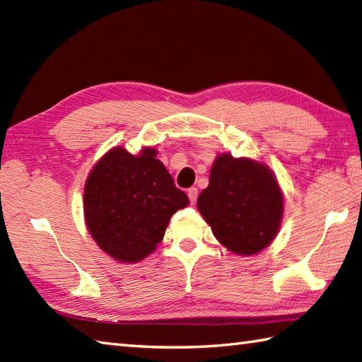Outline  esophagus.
Here are the masks:
<instances>
[{"label":"esophagus","instance_id":"34e87169","mask_svg":"<svg viewBox=\"0 0 362 362\" xmlns=\"http://www.w3.org/2000/svg\"><path fill=\"white\" fill-rule=\"evenodd\" d=\"M188 197H189V202H191V204H196V201H197V188L191 187V188L188 189Z\"/></svg>","mask_w":362,"mask_h":362}]
</instances>
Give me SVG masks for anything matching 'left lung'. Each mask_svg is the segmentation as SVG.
<instances>
[{"mask_svg":"<svg viewBox=\"0 0 362 362\" xmlns=\"http://www.w3.org/2000/svg\"><path fill=\"white\" fill-rule=\"evenodd\" d=\"M197 209L221 244L253 255L279 232L283 196L269 168L222 153L211 168L209 187L199 194Z\"/></svg>","mask_w":362,"mask_h":362,"instance_id":"8db88e82","label":"left lung"}]
</instances>
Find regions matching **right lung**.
<instances>
[{
    "label": "right lung",
    "mask_w": 362,
    "mask_h": 362,
    "mask_svg": "<svg viewBox=\"0 0 362 362\" xmlns=\"http://www.w3.org/2000/svg\"><path fill=\"white\" fill-rule=\"evenodd\" d=\"M153 148L135 157L115 148L98 161L83 191L87 227L107 255L135 263L157 247L173 214L189 204Z\"/></svg>",
    "instance_id": "1"
}]
</instances>
